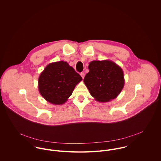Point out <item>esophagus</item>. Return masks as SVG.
<instances>
[{
  "mask_svg": "<svg viewBox=\"0 0 161 161\" xmlns=\"http://www.w3.org/2000/svg\"><path fill=\"white\" fill-rule=\"evenodd\" d=\"M80 74V75H81V77H82V79H84V76H85V74H84V72H81Z\"/></svg>",
  "mask_w": 161,
  "mask_h": 161,
  "instance_id": "34e87169",
  "label": "esophagus"
}]
</instances>
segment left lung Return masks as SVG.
Returning <instances> with one entry per match:
<instances>
[{"mask_svg":"<svg viewBox=\"0 0 161 161\" xmlns=\"http://www.w3.org/2000/svg\"><path fill=\"white\" fill-rule=\"evenodd\" d=\"M88 68L89 72L84 82L95 100L109 102L119 94L125 80L123 70L119 66L109 60L93 61Z\"/></svg>","mask_w":161,"mask_h":161,"instance_id":"8db88e82","label":"left lung"}]
</instances>
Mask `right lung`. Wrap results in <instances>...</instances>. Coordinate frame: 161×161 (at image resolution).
Masks as SVG:
<instances>
[{"instance_id": "obj_1", "label": "right lung", "mask_w": 161, "mask_h": 161, "mask_svg": "<svg viewBox=\"0 0 161 161\" xmlns=\"http://www.w3.org/2000/svg\"><path fill=\"white\" fill-rule=\"evenodd\" d=\"M82 79L67 62L50 63L39 77V92L48 102L62 105L68 100L75 86Z\"/></svg>"}]
</instances>
